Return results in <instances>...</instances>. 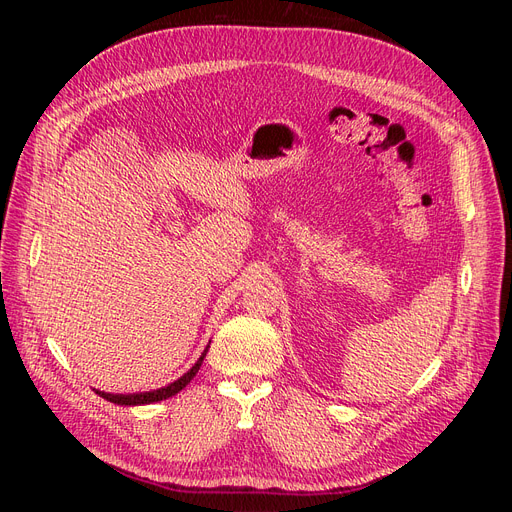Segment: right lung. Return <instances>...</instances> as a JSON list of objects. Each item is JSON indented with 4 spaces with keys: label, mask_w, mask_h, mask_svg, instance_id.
Segmentation results:
<instances>
[{
    "label": "right lung",
    "mask_w": 512,
    "mask_h": 512,
    "mask_svg": "<svg viewBox=\"0 0 512 512\" xmlns=\"http://www.w3.org/2000/svg\"><path fill=\"white\" fill-rule=\"evenodd\" d=\"M207 350L209 346L203 350V354H200V359L185 371V374L181 378H177L175 382H170L166 386H162V389H156V391H145V393H130V395H113V393H104V391H96L100 397H104L106 401H111V404H117V406H145V404H156V401H162V399H168L177 395L181 389H185V386L190 384V380L198 374L200 365H203V359L207 356Z\"/></svg>",
    "instance_id": "1"
}]
</instances>
